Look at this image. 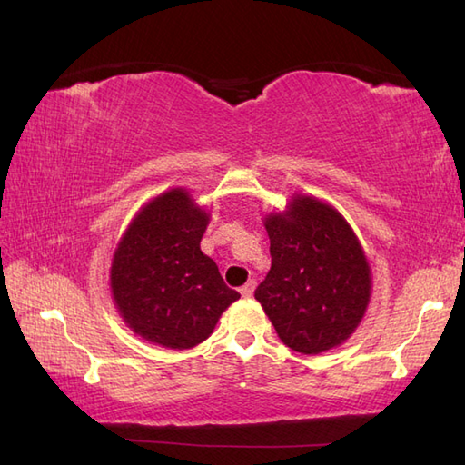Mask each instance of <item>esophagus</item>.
Instances as JSON below:
<instances>
[{
	"label": "esophagus",
	"mask_w": 465,
	"mask_h": 465,
	"mask_svg": "<svg viewBox=\"0 0 465 465\" xmlns=\"http://www.w3.org/2000/svg\"><path fill=\"white\" fill-rule=\"evenodd\" d=\"M253 289H255V282L252 279V282H247L242 289H240V293H242V297H252L253 295Z\"/></svg>",
	"instance_id": "esophagus-1"
}]
</instances>
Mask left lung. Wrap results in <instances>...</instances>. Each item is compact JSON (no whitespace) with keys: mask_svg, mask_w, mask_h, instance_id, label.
Masks as SVG:
<instances>
[{"mask_svg":"<svg viewBox=\"0 0 465 465\" xmlns=\"http://www.w3.org/2000/svg\"><path fill=\"white\" fill-rule=\"evenodd\" d=\"M272 269L255 299L289 349L319 354L347 341L371 301L359 237L329 203L295 196L265 218Z\"/></svg>","mask_w":465,"mask_h":465,"instance_id":"obj_1","label":"left lung"}]
</instances>
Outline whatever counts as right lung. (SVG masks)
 Segmentation results:
<instances>
[{"instance_id": "obj_1", "label": "right lung", "mask_w": 465, "mask_h": 465, "mask_svg": "<svg viewBox=\"0 0 465 465\" xmlns=\"http://www.w3.org/2000/svg\"><path fill=\"white\" fill-rule=\"evenodd\" d=\"M210 223L183 188L168 190L140 210L118 242L111 291L124 322L144 341L192 349L213 332L240 299L200 250Z\"/></svg>"}]
</instances>
